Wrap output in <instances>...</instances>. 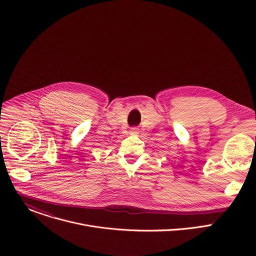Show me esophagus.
<instances>
[{"mask_svg": "<svg viewBox=\"0 0 256 256\" xmlns=\"http://www.w3.org/2000/svg\"><path fill=\"white\" fill-rule=\"evenodd\" d=\"M130 134L136 136V134H138V128H132L130 130Z\"/></svg>", "mask_w": 256, "mask_h": 256, "instance_id": "1", "label": "esophagus"}]
</instances>
